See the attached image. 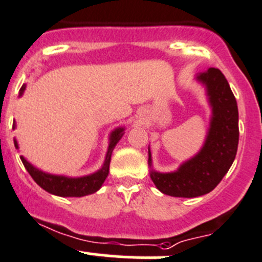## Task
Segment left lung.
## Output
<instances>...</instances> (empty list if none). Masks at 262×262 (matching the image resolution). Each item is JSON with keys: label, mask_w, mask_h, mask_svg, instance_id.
Listing matches in <instances>:
<instances>
[{"label": "left lung", "mask_w": 262, "mask_h": 262, "mask_svg": "<svg viewBox=\"0 0 262 262\" xmlns=\"http://www.w3.org/2000/svg\"><path fill=\"white\" fill-rule=\"evenodd\" d=\"M195 80L205 89L211 115L203 146L172 172H159L152 165L149 146L150 178L160 192L173 198H199L219 185L234 162L238 147V107L222 71L210 67Z\"/></svg>", "instance_id": "1"}]
</instances>
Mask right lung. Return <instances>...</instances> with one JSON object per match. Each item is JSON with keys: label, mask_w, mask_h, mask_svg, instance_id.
<instances>
[{"label": "right lung", "mask_w": 262, "mask_h": 262, "mask_svg": "<svg viewBox=\"0 0 262 262\" xmlns=\"http://www.w3.org/2000/svg\"><path fill=\"white\" fill-rule=\"evenodd\" d=\"M25 89H27V84H24L20 89L19 97H23ZM12 128H16V122L14 121V126ZM125 135V127L123 126H118L115 130L111 131L110 137H108V149L105 152L104 162H103L102 167L95 172L90 173V174L81 176V177H69V176L63 174H52V173L43 172L39 168L34 167L24 155H20L23 164L27 168L29 174L32 176L33 180L37 182L47 192L52 193V195L61 196V198H82V196L92 195V193L97 192L102 185L104 183L105 178L108 177L110 173V164H111V157L115 150L116 145L118 144L122 136ZM15 147L19 150V142L14 137Z\"/></svg>", "instance_id": "1"}]
</instances>
